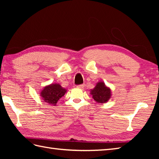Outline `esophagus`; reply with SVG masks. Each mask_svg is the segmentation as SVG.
<instances>
[{"label": "esophagus", "instance_id": "esophagus-1", "mask_svg": "<svg viewBox=\"0 0 159 159\" xmlns=\"http://www.w3.org/2000/svg\"><path fill=\"white\" fill-rule=\"evenodd\" d=\"M76 87H77V88H79V89H83L84 87H85V84H82V85H78Z\"/></svg>", "mask_w": 159, "mask_h": 159}]
</instances>
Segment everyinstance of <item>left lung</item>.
Here are the masks:
<instances>
[{
    "mask_svg": "<svg viewBox=\"0 0 159 159\" xmlns=\"http://www.w3.org/2000/svg\"><path fill=\"white\" fill-rule=\"evenodd\" d=\"M90 94L97 103H106L111 98V89L103 81H99L93 89L90 90Z\"/></svg>",
    "mask_w": 159,
    "mask_h": 159,
    "instance_id": "left-lung-1",
    "label": "left lung"
}]
</instances>
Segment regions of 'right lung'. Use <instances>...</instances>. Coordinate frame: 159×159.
Masks as SVG:
<instances>
[{
  "instance_id": "1",
  "label": "right lung",
  "mask_w": 159,
  "mask_h": 159,
  "mask_svg": "<svg viewBox=\"0 0 159 159\" xmlns=\"http://www.w3.org/2000/svg\"><path fill=\"white\" fill-rule=\"evenodd\" d=\"M66 92V89L62 87L60 84L55 83L45 86L39 93L44 102L55 106L58 100Z\"/></svg>"
}]
</instances>
